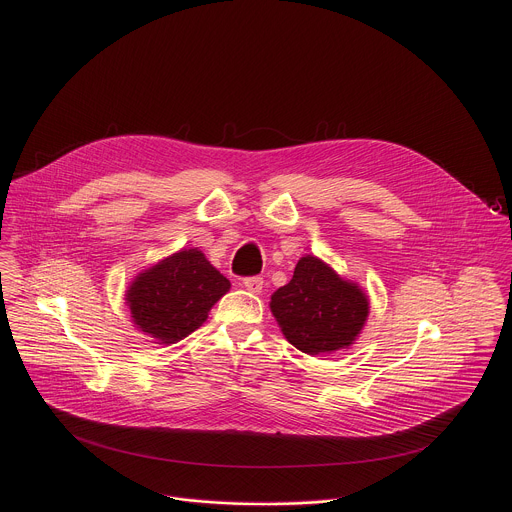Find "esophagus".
Here are the masks:
<instances>
[{"instance_id": "esophagus-1", "label": "esophagus", "mask_w": 512, "mask_h": 512, "mask_svg": "<svg viewBox=\"0 0 512 512\" xmlns=\"http://www.w3.org/2000/svg\"><path fill=\"white\" fill-rule=\"evenodd\" d=\"M243 287H245V289H249L251 294H259L261 287H263V279H261V277H257V275H253V277H245V279H243Z\"/></svg>"}]
</instances>
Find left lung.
<instances>
[{
	"label": "left lung",
	"instance_id": "1",
	"mask_svg": "<svg viewBox=\"0 0 512 512\" xmlns=\"http://www.w3.org/2000/svg\"><path fill=\"white\" fill-rule=\"evenodd\" d=\"M269 306L289 344L306 354L350 346L369 316L362 289L312 255L298 261L294 277L275 291Z\"/></svg>",
	"mask_w": 512,
	"mask_h": 512
}]
</instances>
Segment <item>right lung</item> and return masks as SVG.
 <instances>
[{
  "label": "right lung",
  "mask_w": 512,
  "mask_h": 512,
  "mask_svg": "<svg viewBox=\"0 0 512 512\" xmlns=\"http://www.w3.org/2000/svg\"><path fill=\"white\" fill-rule=\"evenodd\" d=\"M229 287L231 281L198 249H186L139 273L127 291V304L141 332L174 344L202 326Z\"/></svg>",
  "instance_id": "obj_1"
}]
</instances>
